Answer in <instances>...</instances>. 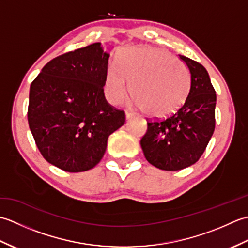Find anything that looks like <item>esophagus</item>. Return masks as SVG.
Here are the masks:
<instances>
[{"instance_id": "1", "label": "esophagus", "mask_w": 248, "mask_h": 248, "mask_svg": "<svg viewBox=\"0 0 248 248\" xmlns=\"http://www.w3.org/2000/svg\"><path fill=\"white\" fill-rule=\"evenodd\" d=\"M134 114L133 113H131V112H125V119L127 120H129V119H131V118H133L134 117Z\"/></svg>"}]
</instances>
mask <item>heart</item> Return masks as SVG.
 Listing matches in <instances>:
<instances>
[{"instance_id": "obj_1", "label": "heart", "mask_w": 248, "mask_h": 248, "mask_svg": "<svg viewBox=\"0 0 248 248\" xmlns=\"http://www.w3.org/2000/svg\"><path fill=\"white\" fill-rule=\"evenodd\" d=\"M103 88L110 104L123 102L131 89L136 107L148 115L164 117L186 102L189 75L186 66L167 51L135 46L121 52L117 67L108 66Z\"/></svg>"}]
</instances>
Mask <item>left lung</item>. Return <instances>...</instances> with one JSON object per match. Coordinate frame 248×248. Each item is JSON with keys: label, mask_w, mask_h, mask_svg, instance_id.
Segmentation results:
<instances>
[{"label": "left lung", "mask_w": 248, "mask_h": 248, "mask_svg": "<svg viewBox=\"0 0 248 248\" xmlns=\"http://www.w3.org/2000/svg\"><path fill=\"white\" fill-rule=\"evenodd\" d=\"M189 73V92L182 107L165 120L148 123L140 140L146 160L163 170H180L196 163L215 129L217 93L205 68L179 55Z\"/></svg>", "instance_id": "obj_1"}]
</instances>
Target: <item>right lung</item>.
Instances as JSON below:
<instances>
[{"mask_svg":"<svg viewBox=\"0 0 248 248\" xmlns=\"http://www.w3.org/2000/svg\"><path fill=\"white\" fill-rule=\"evenodd\" d=\"M108 59L94 43L50 61L31 84L30 130L45 159L65 171L93 168L124 124V113L104 97Z\"/></svg>","mask_w":248,"mask_h":248,"instance_id":"1","label":"right lung"}]
</instances>
